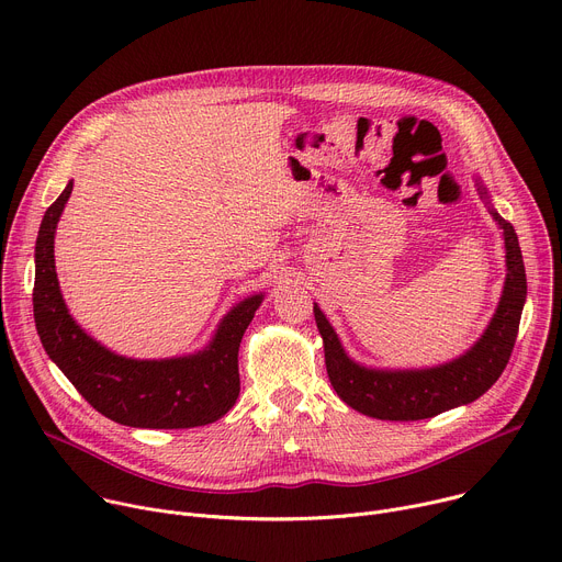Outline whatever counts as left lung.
<instances>
[{
  "label": "left lung",
  "mask_w": 562,
  "mask_h": 562,
  "mask_svg": "<svg viewBox=\"0 0 562 562\" xmlns=\"http://www.w3.org/2000/svg\"><path fill=\"white\" fill-rule=\"evenodd\" d=\"M477 192L491 217L502 228L506 250V278L497 310L484 334L457 359L415 370L368 368L349 359L327 316L314 304V316L325 347V366L336 394L356 413L383 422H419L480 398L504 372L516 345L520 316L527 300L522 250L514 226L491 206V196L480 179Z\"/></svg>",
  "instance_id": "1"
}]
</instances>
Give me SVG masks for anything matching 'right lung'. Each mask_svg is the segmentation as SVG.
I'll return each mask as SVG.
<instances>
[{"label": "right lung", "mask_w": 562, "mask_h": 562, "mask_svg": "<svg viewBox=\"0 0 562 562\" xmlns=\"http://www.w3.org/2000/svg\"><path fill=\"white\" fill-rule=\"evenodd\" d=\"M74 181L50 203L35 241L33 316L48 359L85 401L132 428H194L222 419L239 396L237 351L265 300L255 293L222 318L211 342L172 359H127L93 340L69 314L54 260V239Z\"/></svg>", "instance_id": "obj_1"}]
</instances>
